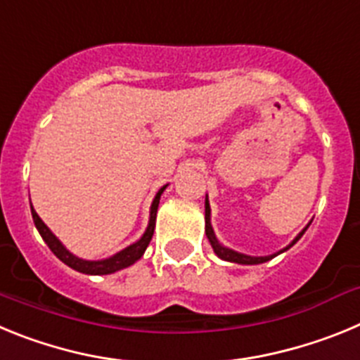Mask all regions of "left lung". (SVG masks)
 <instances>
[{"label": "left lung", "mask_w": 360, "mask_h": 360, "mask_svg": "<svg viewBox=\"0 0 360 360\" xmlns=\"http://www.w3.org/2000/svg\"><path fill=\"white\" fill-rule=\"evenodd\" d=\"M308 225L303 229V231L299 232L297 236H295L294 240H292L290 243L285 247V249L278 250L276 254H270V256H249V254L238 252V250H232V249H229V247H225V245L219 243L218 238H216V234H214V229H212V225H211V205H209V198L205 196V236H207L209 243H211V247H212V250H214L216 256H218L219 259H224V262H229V263H238V265H259V263L270 262L272 257L279 256L281 252H285V250H288L290 247H294V245L301 240V236L304 234V231L308 229Z\"/></svg>", "instance_id": "obj_1"}]
</instances>
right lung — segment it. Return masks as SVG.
Masks as SVG:
<instances>
[{
	"label": "right lung",
	"mask_w": 360,
	"mask_h": 360,
	"mask_svg": "<svg viewBox=\"0 0 360 360\" xmlns=\"http://www.w3.org/2000/svg\"><path fill=\"white\" fill-rule=\"evenodd\" d=\"M165 187H160L158 193L155 195L151 202V209H149V221H148V227H146L144 234L141 236V240H136L135 243H131L129 247L126 249L119 250L117 254L113 256L106 257V259H82V257L75 256V254L70 252L66 249L65 245L61 243V240L50 231L46 225H44L43 219L37 216L36 209L30 207L32 211V218H34V224H36V229L39 231L41 238L44 240V243L49 245L50 250L56 254L59 259H61L65 265H68L70 269L77 270V272H82V274H88V276H106V274H113L117 270H122V269H128L131 266L133 263H136L144 256L146 249H148L149 241L153 238V232H155V221H157V211H158V203H160V196L162 193L165 191Z\"/></svg>",
	"instance_id": "obj_1"
}]
</instances>
